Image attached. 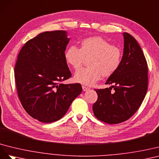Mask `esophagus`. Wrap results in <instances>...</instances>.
<instances>
[{"instance_id": "esophagus-1", "label": "esophagus", "mask_w": 159, "mask_h": 159, "mask_svg": "<svg viewBox=\"0 0 159 159\" xmlns=\"http://www.w3.org/2000/svg\"><path fill=\"white\" fill-rule=\"evenodd\" d=\"M82 88H83V91H87V90H89L90 89L89 88V87H85V86H83L82 87Z\"/></svg>"}]
</instances>
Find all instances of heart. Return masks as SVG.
<instances>
[{"mask_svg":"<svg viewBox=\"0 0 159 159\" xmlns=\"http://www.w3.org/2000/svg\"><path fill=\"white\" fill-rule=\"evenodd\" d=\"M65 60L72 69L78 70L84 59H89V67L77 70L74 79L77 83L90 86L96 83L102 76H109L117 70L122 57V50L101 37L83 39L80 48L74 45L66 49Z\"/></svg>","mask_w":159,"mask_h":159,"instance_id":"obj_1","label":"heart"}]
</instances>
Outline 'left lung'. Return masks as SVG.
Segmentation results:
<instances>
[{"label": "left lung", "instance_id": "1", "mask_svg": "<svg viewBox=\"0 0 159 159\" xmlns=\"http://www.w3.org/2000/svg\"><path fill=\"white\" fill-rule=\"evenodd\" d=\"M120 65L109 76L108 89H94L98 99L93 110L97 119L108 124H118L132 116L143 101L148 88V66L141 48L127 33ZM113 88L115 90L111 91Z\"/></svg>", "mask_w": 159, "mask_h": 159}]
</instances>
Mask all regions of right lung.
<instances>
[{
	"label": "right lung",
	"instance_id": "right-lung-1",
	"mask_svg": "<svg viewBox=\"0 0 159 159\" xmlns=\"http://www.w3.org/2000/svg\"><path fill=\"white\" fill-rule=\"evenodd\" d=\"M69 40L65 30L44 32L27 41L18 55V96L26 112L40 122L61 119L82 92L79 83H61L71 77L65 57Z\"/></svg>",
	"mask_w": 159,
	"mask_h": 159
}]
</instances>
